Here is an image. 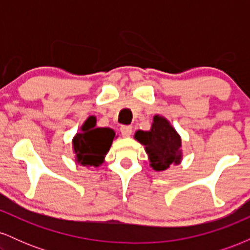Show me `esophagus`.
<instances>
[{
    "label": "esophagus",
    "mask_w": 250,
    "mask_h": 250,
    "mask_svg": "<svg viewBox=\"0 0 250 250\" xmlns=\"http://www.w3.org/2000/svg\"><path fill=\"white\" fill-rule=\"evenodd\" d=\"M120 130H121V134L125 137L130 136L131 133H133V128H131L130 125H122V127L120 128Z\"/></svg>",
    "instance_id": "obj_1"
}]
</instances>
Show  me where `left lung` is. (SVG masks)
I'll list each match as a JSON object with an SVG mask.
<instances>
[{"label": "left lung", "instance_id": "left-lung-1", "mask_svg": "<svg viewBox=\"0 0 250 250\" xmlns=\"http://www.w3.org/2000/svg\"><path fill=\"white\" fill-rule=\"evenodd\" d=\"M135 139L145 146L155 170H165L171 163L180 162L181 137L163 117L155 116L150 130L136 131Z\"/></svg>", "mask_w": 250, "mask_h": 250}]
</instances>
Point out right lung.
Masks as SVG:
<instances>
[{
	"label": "right lung",
	"instance_id": "add662e5",
	"mask_svg": "<svg viewBox=\"0 0 250 250\" xmlns=\"http://www.w3.org/2000/svg\"><path fill=\"white\" fill-rule=\"evenodd\" d=\"M114 136L115 133L111 129L95 128V117H89L83 125L82 133L77 134L73 141L77 162L87 167L101 165Z\"/></svg>",
	"mask_w": 250,
	"mask_h": 250
}]
</instances>
